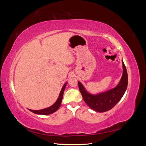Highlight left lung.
Here are the masks:
<instances>
[{
	"label": "left lung",
	"instance_id": "1",
	"mask_svg": "<svg viewBox=\"0 0 146 146\" xmlns=\"http://www.w3.org/2000/svg\"><path fill=\"white\" fill-rule=\"evenodd\" d=\"M123 73L117 85L112 89L96 94L88 92L82 85L78 82L79 90L83 99L89 107L97 112H105L113 108L121 99L127 90L128 75L124 63L122 60Z\"/></svg>",
	"mask_w": 146,
	"mask_h": 146
}]
</instances>
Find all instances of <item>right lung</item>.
Masks as SVG:
<instances>
[{"label": "right lung", "instance_id": "right-lung-1", "mask_svg": "<svg viewBox=\"0 0 146 146\" xmlns=\"http://www.w3.org/2000/svg\"><path fill=\"white\" fill-rule=\"evenodd\" d=\"M66 85H67V82H66L63 85V86L62 87V89H61V90L60 91V93L59 94V96H58V99H57L56 101L52 106H50V107L44 108L42 110H30V109H29V110L30 111L33 112L35 114H41V115H47V114H50L53 113L56 111L57 110H58V108H60V105H61V101H62V99H63V93H64V91Z\"/></svg>", "mask_w": 146, "mask_h": 146}]
</instances>
